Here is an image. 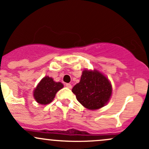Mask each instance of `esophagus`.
<instances>
[{"instance_id":"esophagus-1","label":"esophagus","mask_w":149,"mask_h":149,"mask_svg":"<svg viewBox=\"0 0 149 149\" xmlns=\"http://www.w3.org/2000/svg\"><path fill=\"white\" fill-rule=\"evenodd\" d=\"M66 87L69 89H71L72 87V85L70 83H67L66 84Z\"/></svg>"}]
</instances>
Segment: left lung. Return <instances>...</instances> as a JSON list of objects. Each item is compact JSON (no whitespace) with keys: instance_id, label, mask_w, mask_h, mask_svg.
Listing matches in <instances>:
<instances>
[{"instance_id":"8db88e82","label":"left lung","mask_w":149,"mask_h":149,"mask_svg":"<svg viewBox=\"0 0 149 149\" xmlns=\"http://www.w3.org/2000/svg\"><path fill=\"white\" fill-rule=\"evenodd\" d=\"M79 102L89 110H97L106 105L112 95L108 79L97 70H84L79 83L72 90Z\"/></svg>"}]
</instances>
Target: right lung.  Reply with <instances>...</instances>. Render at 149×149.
<instances>
[{
    "mask_svg": "<svg viewBox=\"0 0 149 149\" xmlns=\"http://www.w3.org/2000/svg\"><path fill=\"white\" fill-rule=\"evenodd\" d=\"M63 84L56 82L52 77H44L33 91V97L38 103L47 105L54 98L56 93L63 88Z\"/></svg>",
    "mask_w": 149,
    "mask_h": 149,
    "instance_id": "add662e5",
    "label": "right lung"
}]
</instances>
